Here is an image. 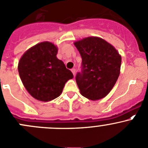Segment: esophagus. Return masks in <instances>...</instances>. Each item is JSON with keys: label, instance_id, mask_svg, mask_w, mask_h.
I'll return each mask as SVG.
<instances>
[{"label": "esophagus", "instance_id": "esophagus-1", "mask_svg": "<svg viewBox=\"0 0 148 148\" xmlns=\"http://www.w3.org/2000/svg\"><path fill=\"white\" fill-rule=\"evenodd\" d=\"M71 72H72V74H74V76L75 75V73H76V69H71Z\"/></svg>", "mask_w": 148, "mask_h": 148}]
</instances>
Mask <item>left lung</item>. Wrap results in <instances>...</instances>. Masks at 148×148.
Wrapping results in <instances>:
<instances>
[{
  "mask_svg": "<svg viewBox=\"0 0 148 148\" xmlns=\"http://www.w3.org/2000/svg\"><path fill=\"white\" fill-rule=\"evenodd\" d=\"M74 44L82 59V72L76 75L80 93L92 100L103 98L118 79L121 55L112 45L98 37L83 38Z\"/></svg>",
  "mask_w": 148,
  "mask_h": 148,
  "instance_id": "left-lung-1",
  "label": "left lung"
}]
</instances>
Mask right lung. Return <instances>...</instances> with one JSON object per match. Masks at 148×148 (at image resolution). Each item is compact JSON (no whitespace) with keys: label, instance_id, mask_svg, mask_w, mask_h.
Returning <instances> with one entry per match:
<instances>
[{"label":"right lung","instance_id":"right-lung-1","mask_svg":"<svg viewBox=\"0 0 148 148\" xmlns=\"http://www.w3.org/2000/svg\"><path fill=\"white\" fill-rule=\"evenodd\" d=\"M57 46L45 41L27 50L18 61V74L24 87L40 101L58 97L66 82L74 77L64 62L57 58Z\"/></svg>","mask_w":148,"mask_h":148}]
</instances>
